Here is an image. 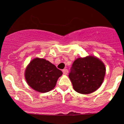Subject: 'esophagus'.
Returning a JSON list of instances; mask_svg holds the SVG:
<instances>
[{"label":"esophagus","instance_id":"esophagus-1","mask_svg":"<svg viewBox=\"0 0 124 124\" xmlns=\"http://www.w3.org/2000/svg\"><path fill=\"white\" fill-rule=\"evenodd\" d=\"M62 72H63V73L64 74V75H67V74L68 73V70L66 69H63V70H62Z\"/></svg>","mask_w":124,"mask_h":124}]
</instances>
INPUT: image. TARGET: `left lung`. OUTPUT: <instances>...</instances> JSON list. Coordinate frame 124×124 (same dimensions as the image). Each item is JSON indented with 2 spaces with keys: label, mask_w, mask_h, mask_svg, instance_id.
<instances>
[{
  "label": "left lung",
  "mask_w": 124,
  "mask_h": 124,
  "mask_svg": "<svg viewBox=\"0 0 124 124\" xmlns=\"http://www.w3.org/2000/svg\"><path fill=\"white\" fill-rule=\"evenodd\" d=\"M106 71L105 65L100 59L89 55L74 61L69 78L76 92L88 94L101 86Z\"/></svg>",
  "instance_id": "obj_1"
}]
</instances>
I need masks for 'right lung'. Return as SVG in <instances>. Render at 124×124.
Returning <instances> with one entry per match:
<instances>
[{
	"instance_id": "obj_1",
	"label": "right lung",
	"mask_w": 124,
	"mask_h": 124,
	"mask_svg": "<svg viewBox=\"0 0 124 124\" xmlns=\"http://www.w3.org/2000/svg\"><path fill=\"white\" fill-rule=\"evenodd\" d=\"M62 71L44 58H35L25 70L24 76L30 87L39 93H46L56 86Z\"/></svg>"
}]
</instances>
